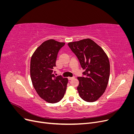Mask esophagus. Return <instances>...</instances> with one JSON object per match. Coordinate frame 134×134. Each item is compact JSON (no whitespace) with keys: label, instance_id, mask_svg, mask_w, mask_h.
<instances>
[{"label":"esophagus","instance_id":"1","mask_svg":"<svg viewBox=\"0 0 134 134\" xmlns=\"http://www.w3.org/2000/svg\"><path fill=\"white\" fill-rule=\"evenodd\" d=\"M74 77H68L69 80H71V79H74Z\"/></svg>","mask_w":134,"mask_h":134}]
</instances>
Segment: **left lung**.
I'll list each match as a JSON object with an SVG mask.
<instances>
[{
  "instance_id": "obj_1",
  "label": "left lung",
  "mask_w": 134,
  "mask_h": 134,
  "mask_svg": "<svg viewBox=\"0 0 134 134\" xmlns=\"http://www.w3.org/2000/svg\"><path fill=\"white\" fill-rule=\"evenodd\" d=\"M78 58L84 76L78 77L80 97L88 102L96 101L106 91L109 78L110 65L107 55L90 38L68 43Z\"/></svg>"
}]
</instances>
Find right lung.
<instances>
[{"label": "right lung", "mask_w": 134, "mask_h": 134, "mask_svg": "<svg viewBox=\"0 0 134 134\" xmlns=\"http://www.w3.org/2000/svg\"><path fill=\"white\" fill-rule=\"evenodd\" d=\"M64 44L53 39L47 40L37 48L31 59L32 84L38 96L50 103L62 100L66 90L68 78L55 76L53 70L58 52Z\"/></svg>", "instance_id": "1"}]
</instances>
